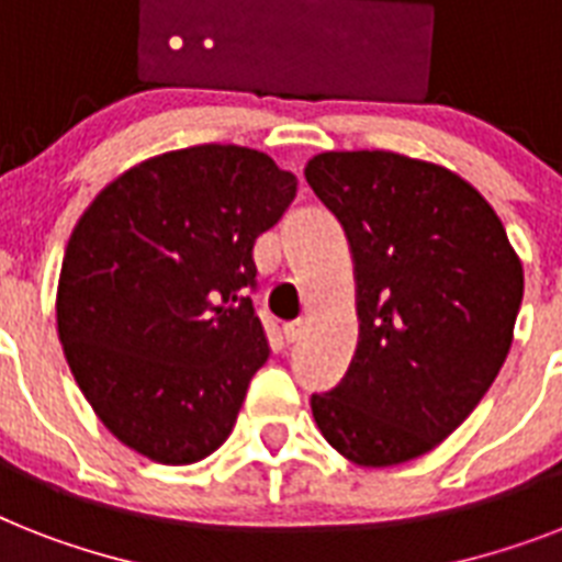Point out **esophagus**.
Wrapping results in <instances>:
<instances>
[{
	"instance_id": "1",
	"label": "esophagus",
	"mask_w": 562,
	"mask_h": 562,
	"mask_svg": "<svg viewBox=\"0 0 562 562\" xmlns=\"http://www.w3.org/2000/svg\"><path fill=\"white\" fill-rule=\"evenodd\" d=\"M300 335H303V321L282 323V337H285L289 344H294V340H300Z\"/></svg>"
}]
</instances>
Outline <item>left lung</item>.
I'll use <instances>...</instances> for the list:
<instances>
[{
  "instance_id": "left-lung-1",
  "label": "left lung",
  "mask_w": 562,
  "mask_h": 562,
  "mask_svg": "<svg viewBox=\"0 0 562 562\" xmlns=\"http://www.w3.org/2000/svg\"><path fill=\"white\" fill-rule=\"evenodd\" d=\"M305 181L344 225L358 280V349L314 422L363 468L418 459L499 375L522 262L494 207L447 167L386 149L321 153Z\"/></svg>"
}]
</instances>
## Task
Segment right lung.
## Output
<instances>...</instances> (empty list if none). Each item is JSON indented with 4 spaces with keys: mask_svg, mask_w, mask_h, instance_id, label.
<instances>
[{
    "mask_svg": "<svg viewBox=\"0 0 562 562\" xmlns=\"http://www.w3.org/2000/svg\"><path fill=\"white\" fill-rule=\"evenodd\" d=\"M296 176L236 144L135 164L77 218L57 282L71 375L112 436L161 464L225 445L271 355L250 289L254 245Z\"/></svg>",
    "mask_w": 562,
    "mask_h": 562,
    "instance_id": "1",
    "label": "right lung"
}]
</instances>
